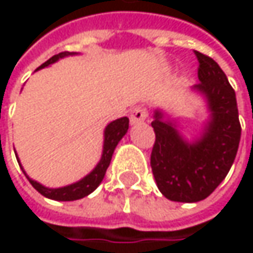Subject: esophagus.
<instances>
[{"label": "esophagus", "mask_w": 253, "mask_h": 253, "mask_svg": "<svg viewBox=\"0 0 253 253\" xmlns=\"http://www.w3.org/2000/svg\"><path fill=\"white\" fill-rule=\"evenodd\" d=\"M146 119H148V111H146V108H143V107H136V108H133V111H131V114H130V123H131V125H140V123H143Z\"/></svg>", "instance_id": "34e87169"}]
</instances>
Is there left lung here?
Returning a JSON list of instances; mask_svg holds the SVG:
<instances>
[{
	"label": "left lung",
	"mask_w": 253,
	"mask_h": 253,
	"mask_svg": "<svg viewBox=\"0 0 253 253\" xmlns=\"http://www.w3.org/2000/svg\"><path fill=\"white\" fill-rule=\"evenodd\" d=\"M199 83L193 86L208 102L211 120L193 143L186 142L173 122L155 111L151 123L155 143L151 167L160 192L174 202H198L208 198L226 178L237 154L242 127L236 93L220 66L195 51Z\"/></svg>",
	"instance_id": "obj_1"
}]
</instances>
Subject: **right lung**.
<instances>
[{
    "label": "right lung",
    "mask_w": 253,
    "mask_h": 253,
    "mask_svg": "<svg viewBox=\"0 0 253 253\" xmlns=\"http://www.w3.org/2000/svg\"><path fill=\"white\" fill-rule=\"evenodd\" d=\"M75 52H69V51H64V52H60L54 57H51L48 61H45L42 66L38 67L39 69H43L52 63H55L57 60L63 58V57H67V55H73ZM128 130V119L127 117H122L119 120H114L113 123H110L108 126L105 127V131H104V149H102V157H101V161L98 163V166L87 174L86 177H83L82 180H79L77 183L73 184H69V186H64V187H58V189H49V187H45L42 186L41 183L29 178L30 184L41 193L43 195L45 198H49V199H55V201H76V199H82L84 196H87L89 193H92L98 186L99 183L102 181V178L105 176V171L111 163V158H113V154H114V149L117 146V143L122 140V137L125 136ZM19 161V160H17ZM25 173V171H23ZM26 174V173H25Z\"/></svg>",
    "instance_id": "right-lung-1"
}]
</instances>
